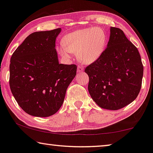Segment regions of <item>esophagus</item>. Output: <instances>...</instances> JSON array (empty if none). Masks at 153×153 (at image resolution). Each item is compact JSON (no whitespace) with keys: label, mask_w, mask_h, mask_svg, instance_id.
I'll return each instance as SVG.
<instances>
[{"label":"esophagus","mask_w":153,"mask_h":153,"mask_svg":"<svg viewBox=\"0 0 153 153\" xmlns=\"http://www.w3.org/2000/svg\"><path fill=\"white\" fill-rule=\"evenodd\" d=\"M83 71H84L83 67H82L81 65L77 66V74H82V73H83Z\"/></svg>","instance_id":"34e87169"}]
</instances>
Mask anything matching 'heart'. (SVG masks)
<instances>
[{
  "mask_svg": "<svg viewBox=\"0 0 153 153\" xmlns=\"http://www.w3.org/2000/svg\"><path fill=\"white\" fill-rule=\"evenodd\" d=\"M62 46L57 48L58 53L65 60L76 53L77 59L84 64H91L98 60L105 49L106 36L100 27L75 31L63 37Z\"/></svg>",
  "mask_w": 153,
  "mask_h": 153,
  "instance_id": "b5f03b06",
  "label": "heart"
}]
</instances>
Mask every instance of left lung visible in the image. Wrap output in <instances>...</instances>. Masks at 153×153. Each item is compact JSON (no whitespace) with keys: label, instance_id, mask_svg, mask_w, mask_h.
<instances>
[{"label":"left lung","instance_id":"obj_1","mask_svg":"<svg viewBox=\"0 0 153 153\" xmlns=\"http://www.w3.org/2000/svg\"><path fill=\"white\" fill-rule=\"evenodd\" d=\"M110 33L103 53L84 72L89 77L88 90L95 103L102 108L115 111L137 97L143 67L137 49L124 31L111 27Z\"/></svg>","mask_w":153,"mask_h":153}]
</instances>
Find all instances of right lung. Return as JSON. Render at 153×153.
<instances>
[{
  "mask_svg": "<svg viewBox=\"0 0 153 153\" xmlns=\"http://www.w3.org/2000/svg\"><path fill=\"white\" fill-rule=\"evenodd\" d=\"M60 31L58 28L31 33L11 56L10 89L30 115L47 117L56 113L76 76V65L59 63L56 40Z\"/></svg>",
  "mask_w": 153,
  "mask_h": 153,
  "instance_id": "obj_1",
  "label": "right lung"
}]
</instances>
